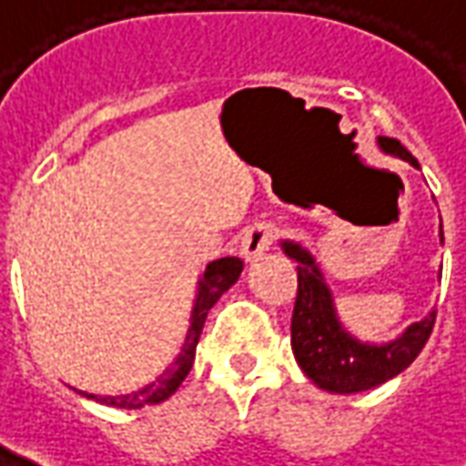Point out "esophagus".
I'll list each match as a JSON object with an SVG mask.
<instances>
[{"mask_svg":"<svg viewBox=\"0 0 466 466\" xmlns=\"http://www.w3.org/2000/svg\"><path fill=\"white\" fill-rule=\"evenodd\" d=\"M274 237H277V227L272 222H257L252 224L242 237L239 252L247 262H257L269 247H272Z\"/></svg>","mask_w":466,"mask_h":466,"instance_id":"1","label":"esophagus"}]
</instances>
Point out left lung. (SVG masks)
Returning a JSON list of instances; mask_svg holds the SVG:
<instances>
[{
  "label": "left lung",
  "mask_w": 466,
  "mask_h": 466,
  "mask_svg": "<svg viewBox=\"0 0 466 466\" xmlns=\"http://www.w3.org/2000/svg\"><path fill=\"white\" fill-rule=\"evenodd\" d=\"M381 152L400 157L420 169L397 139L380 137ZM440 242L444 229L440 224ZM282 252L297 262V302L292 314V351L297 364L309 380L332 394H357L380 387L417 360L434 327V309L424 319L410 324L390 342H364L351 334L339 319L337 302L324 279V272L314 254L294 239H279ZM441 277V269H440Z\"/></svg>",
  "instance_id": "obj_1"
}]
</instances>
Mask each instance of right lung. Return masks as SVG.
I'll list each match as a JSON object with an SVG mask.
<instances>
[{
    "mask_svg": "<svg viewBox=\"0 0 466 466\" xmlns=\"http://www.w3.org/2000/svg\"><path fill=\"white\" fill-rule=\"evenodd\" d=\"M242 269L244 262L239 257H222L217 262L207 264V269L197 282V297H194L192 314H189V329H187V337H184L182 347H179V354L164 367L159 377H154V381L144 384L142 390L129 391V394L99 397V394H89V391L82 390L75 391H79L86 400L99 401V404H106V407H116V410H139V407H147V404H159V401L169 400L174 391L179 390V384L189 374V370H192L197 342H199V334H202V327L207 322V314H209L214 304L219 302V297L239 279Z\"/></svg>",
    "mask_w": 466,
    "mask_h": 466,
    "instance_id": "add662e5",
    "label": "right lung"
}]
</instances>
